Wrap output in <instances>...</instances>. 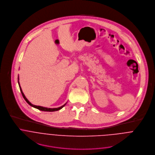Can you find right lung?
Listing matches in <instances>:
<instances>
[{
	"mask_svg": "<svg viewBox=\"0 0 155 155\" xmlns=\"http://www.w3.org/2000/svg\"><path fill=\"white\" fill-rule=\"evenodd\" d=\"M18 84H19V81H18ZM19 88H20V91H21V94H22V96H23V97H24V99H25V101L27 102V103L28 104H29L31 106H32V107H34V108H37V109H38V110H41V111H45V112H54V111H58V110H60V109H61L63 107H64L65 106V104H64V105H62V106H61V107H58V108H46V107H41V106H37V105H33V104H32L28 99H27V98L25 97V94H24V93H23V91H22V90H21V87H20V85H19Z\"/></svg>",
	"mask_w": 155,
	"mask_h": 155,
	"instance_id": "add662e5",
	"label": "right lung"
}]
</instances>
